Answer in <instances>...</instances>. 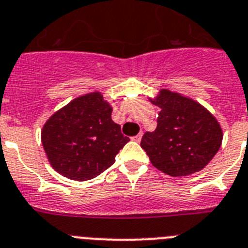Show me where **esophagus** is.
<instances>
[{"label": "esophagus", "mask_w": 248, "mask_h": 248, "mask_svg": "<svg viewBox=\"0 0 248 248\" xmlns=\"http://www.w3.org/2000/svg\"><path fill=\"white\" fill-rule=\"evenodd\" d=\"M140 138H142V133H138L137 136H135V137H132V140H135V142H140Z\"/></svg>", "instance_id": "obj_1"}]
</instances>
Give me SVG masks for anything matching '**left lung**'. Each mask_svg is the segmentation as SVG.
<instances>
[{"instance_id":"1","label":"left lung","mask_w":248,"mask_h":248,"mask_svg":"<svg viewBox=\"0 0 248 248\" xmlns=\"http://www.w3.org/2000/svg\"><path fill=\"white\" fill-rule=\"evenodd\" d=\"M151 102L160 108L157 128L144 133L140 147L152 164L170 177L205 168L221 146L217 120L199 102L166 89Z\"/></svg>"}]
</instances>
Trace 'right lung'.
Wrapping results in <instances>:
<instances>
[{"label":"right lung","mask_w":248,"mask_h":248,"mask_svg":"<svg viewBox=\"0 0 248 248\" xmlns=\"http://www.w3.org/2000/svg\"><path fill=\"white\" fill-rule=\"evenodd\" d=\"M111 112L110 104L95 91L77 97L50 116L42 129V144L58 173L85 182L112 166L129 138L122 135Z\"/></svg>","instance_id":"add662e5"}]
</instances>
